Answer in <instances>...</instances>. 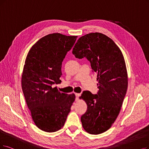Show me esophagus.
<instances>
[{
	"label": "esophagus",
	"mask_w": 149,
	"mask_h": 149,
	"mask_svg": "<svg viewBox=\"0 0 149 149\" xmlns=\"http://www.w3.org/2000/svg\"><path fill=\"white\" fill-rule=\"evenodd\" d=\"M81 94L80 93H75V96H76V100H78V98L80 97Z\"/></svg>",
	"instance_id": "esophagus-1"
}]
</instances>
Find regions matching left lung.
<instances>
[{"label":"left lung","instance_id":"1","mask_svg":"<svg viewBox=\"0 0 149 149\" xmlns=\"http://www.w3.org/2000/svg\"><path fill=\"white\" fill-rule=\"evenodd\" d=\"M76 58L86 57L97 74V94L86 91L81 98L87 105L81 117L86 132L98 134L109 130L119 114L127 91L128 76L122 53L106 35L91 33L80 37L73 49Z\"/></svg>","mask_w":149,"mask_h":149}]
</instances>
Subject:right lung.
Returning <instances> with one entry per match:
<instances>
[{
  "label": "right lung",
  "instance_id": "right-lung-1",
  "mask_svg": "<svg viewBox=\"0 0 149 149\" xmlns=\"http://www.w3.org/2000/svg\"><path fill=\"white\" fill-rule=\"evenodd\" d=\"M77 36L59 33L40 38L29 51L22 74L24 96L36 126L55 132L65 124L75 95L61 93L53 86L61 83L62 63Z\"/></svg>",
  "mask_w": 149,
  "mask_h": 149
}]
</instances>
